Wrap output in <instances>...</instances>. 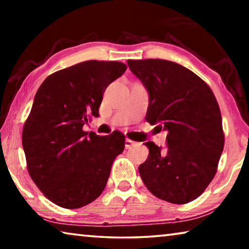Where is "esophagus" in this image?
I'll return each instance as SVG.
<instances>
[{
	"label": "esophagus",
	"instance_id": "esophagus-1",
	"mask_svg": "<svg viewBox=\"0 0 249 249\" xmlns=\"http://www.w3.org/2000/svg\"><path fill=\"white\" fill-rule=\"evenodd\" d=\"M135 144H136V142L128 140V138H126L125 140V148H130V147L134 146Z\"/></svg>",
	"mask_w": 249,
	"mask_h": 249
}]
</instances>
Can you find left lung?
Instances as JSON below:
<instances>
[{
	"instance_id": "left-lung-1",
	"label": "left lung",
	"mask_w": 249,
	"mask_h": 249,
	"mask_svg": "<svg viewBox=\"0 0 249 249\" xmlns=\"http://www.w3.org/2000/svg\"><path fill=\"white\" fill-rule=\"evenodd\" d=\"M148 92L146 121L167 132V148L146 142L148 158L138 167L159 199L184 204L196 199L216 174L224 148L222 116L212 90L185 67L162 59L127 60Z\"/></svg>"
}]
</instances>
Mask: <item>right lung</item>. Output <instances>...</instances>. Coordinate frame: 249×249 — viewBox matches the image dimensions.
Wrapping results in <instances>:
<instances>
[{
  "label": "right lung",
  "mask_w": 249,
  "mask_h": 249,
  "mask_svg": "<svg viewBox=\"0 0 249 249\" xmlns=\"http://www.w3.org/2000/svg\"><path fill=\"white\" fill-rule=\"evenodd\" d=\"M117 61H83L50 74L36 92L23 128L29 176L44 196L65 209L93 202L107 185L125 136L83 132L99 116L103 93L125 72Z\"/></svg>",
  "instance_id": "add662e5"
}]
</instances>
